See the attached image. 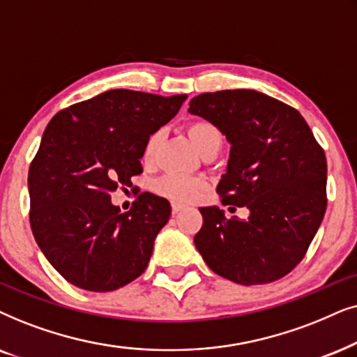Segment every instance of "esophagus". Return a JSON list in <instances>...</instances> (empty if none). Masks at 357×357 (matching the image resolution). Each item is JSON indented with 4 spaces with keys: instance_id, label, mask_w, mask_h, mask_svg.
<instances>
[{
    "instance_id": "esophagus-1",
    "label": "esophagus",
    "mask_w": 357,
    "mask_h": 357,
    "mask_svg": "<svg viewBox=\"0 0 357 357\" xmlns=\"http://www.w3.org/2000/svg\"><path fill=\"white\" fill-rule=\"evenodd\" d=\"M171 208H173V213H179L184 208V204H181V202H171Z\"/></svg>"
}]
</instances>
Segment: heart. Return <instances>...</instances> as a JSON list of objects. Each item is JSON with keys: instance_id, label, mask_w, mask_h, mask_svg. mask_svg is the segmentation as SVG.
Here are the masks:
<instances>
[{"instance_id": "obj_1", "label": "heart", "mask_w": 357, "mask_h": 357, "mask_svg": "<svg viewBox=\"0 0 357 357\" xmlns=\"http://www.w3.org/2000/svg\"><path fill=\"white\" fill-rule=\"evenodd\" d=\"M188 134L199 153H202L211 145H222L220 130L207 121L192 122L188 127ZM161 139H163V134L160 130L153 132L146 139L144 145V161L146 165L155 161L161 145ZM204 188H206V183L202 179L188 178V176L181 174H168L156 183V191L166 197L174 199V201H192L194 197H197L204 191Z\"/></svg>"}]
</instances>
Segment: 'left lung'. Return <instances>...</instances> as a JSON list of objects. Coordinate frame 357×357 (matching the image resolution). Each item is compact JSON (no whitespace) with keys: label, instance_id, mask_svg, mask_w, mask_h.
Here are the masks:
<instances>
[{"label":"left lung","instance_id":"8db88e82","mask_svg":"<svg viewBox=\"0 0 357 357\" xmlns=\"http://www.w3.org/2000/svg\"><path fill=\"white\" fill-rule=\"evenodd\" d=\"M188 111L213 123L230 144L217 186L222 204L250 212L241 220L217 206L201 207L194 245L228 281H278L301 263L325 215V151L297 109L255 89L199 94Z\"/></svg>","mask_w":357,"mask_h":357}]
</instances>
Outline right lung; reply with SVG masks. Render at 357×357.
Wrapping results in <instances>:
<instances>
[{
	"instance_id": "obj_1",
	"label": "right lung",
	"mask_w": 357,
	"mask_h": 357,
	"mask_svg": "<svg viewBox=\"0 0 357 357\" xmlns=\"http://www.w3.org/2000/svg\"><path fill=\"white\" fill-rule=\"evenodd\" d=\"M186 98L111 89L49 122L27 178L31 228L49 263L73 286L111 292L146 269L169 202L142 192L122 213L111 192L142 173L146 139Z\"/></svg>"
}]
</instances>
